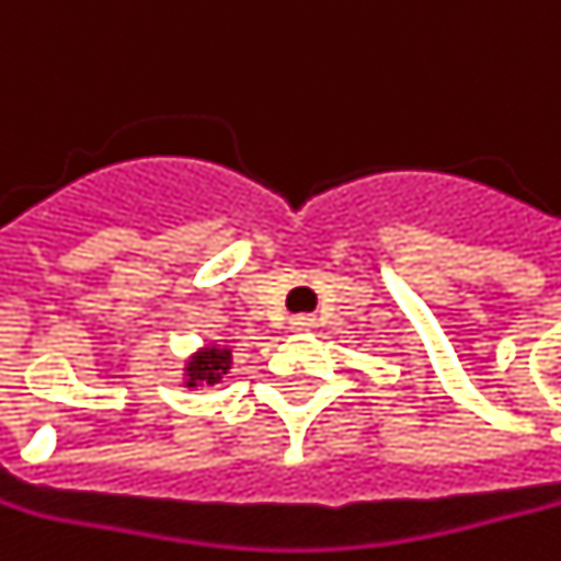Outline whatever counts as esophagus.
<instances>
[{
	"label": "esophagus",
	"instance_id": "esophagus-1",
	"mask_svg": "<svg viewBox=\"0 0 561 561\" xmlns=\"http://www.w3.org/2000/svg\"><path fill=\"white\" fill-rule=\"evenodd\" d=\"M312 328H316V321L309 319V316H297V319H291V331H297V334L312 331Z\"/></svg>",
	"mask_w": 561,
	"mask_h": 561
}]
</instances>
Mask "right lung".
Segmentation results:
<instances>
[{"label":"right lung","instance_id":"obj_1","mask_svg":"<svg viewBox=\"0 0 561 561\" xmlns=\"http://www.w3.org/2000/svg\"><path fill=\"white\" fill-rule=\"evenodd\" d=\"M233 355L230 348L221 346H203L199 352L191 355V362L185 367V386L187 389H197V386H215L221 382V376L230 370Z\"/></svg>","mask_w":561,"mask_h":561}]
</instances>
